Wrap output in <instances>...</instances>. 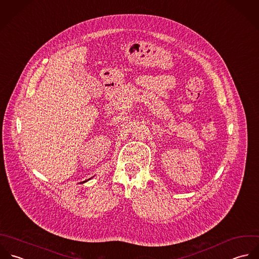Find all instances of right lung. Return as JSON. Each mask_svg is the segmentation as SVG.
Listing matches in <instances>:
<instances>
[{"mask_svg":"<svg viewBox=\"0 0 259 259\" xmlns=\"http://www.w3.org/2000/svg\"><path fill=\"white\" fill-rule=\"evenodd\" d=\"M90 179H91V178H90ZM90 179H88V180H90ZM88 180H87V181H84V182H83V183H85V182H87V181H88Z\"/></svg>","mask_w":259,"mask_h":259,"instance_id":"add662e5","label":"right lung"}]
</instances>
